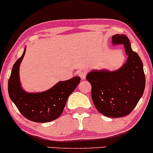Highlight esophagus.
Returning a JSON list of instances; mask_svg holds the SVG:
<instances>
[{
    "label": "esophagus",
    "instance_id": "esophagus-1",
    "mask_svg": "<svg viewBox=\"0 0 153 153\" xmlns=\"http://www.w3.org/2000/svg\"><path fill=\"white\" fill-rule=\"evenodd\" d=\"M78 74L82 79H85L86 76H87V72H86L85 70H79L78 71Z\"/></svg>",
    "mask_w": 153,
    "mask_h": 153
}]
</instances>
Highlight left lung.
<instances>
[{
    "label": "left lung",
    "instance_id": "1",
    "mask_svg": "<svg viewBox=\"0 0 153 153\" xmlns=\"http://www.w3.org/2000/svg\"><path fill=\"white\" fill-rule=\"evenodd\" d=\"M114 44H123L128 55L126 63L116 71H93L87 80L92 86V99L100 114L110 118L127 116L133 111L143 95L145 76L139 55L132 51L125 35L112 37Z\"/></svg>",
    "mask_w": 153,
    "mask_h": 153
}]
</instances>
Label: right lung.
Returning a JSON list of instances; mask_svg holds the SVG:
<instances>
[{
  "label": "right lung",
  "instance_id": "add662e5",
  "mask_svg": "<svg viewBox=\"0 0 153 153\" xmlns=\"http://www.w3.org/2000/svg\"><path fill=\"white\" fill-rule=\"evenodd\" d=\"M22 56L15 62L8 83L10 98L16 105L19 112L27 119L34 122L45 123L54 121L61 116L67 99L80 82V78L75 76L58 82L53 87L41 93H27L22 89L19 76V69Z\"/></svg>",
  "mask_w": 153,
  "mask_h": 153
}]
</instances>
